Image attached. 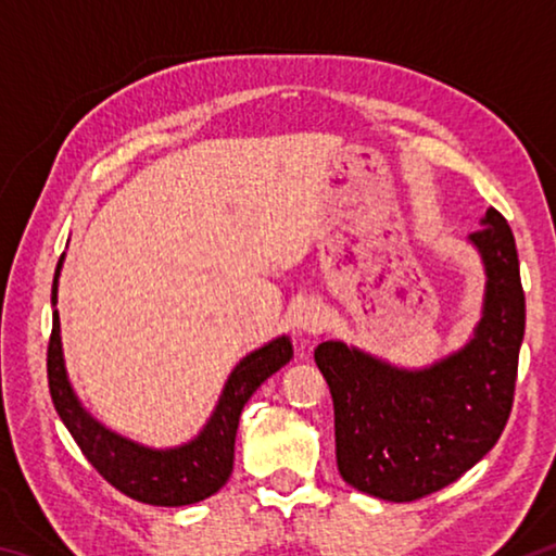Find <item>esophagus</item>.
Masks as SVG:
<instances>
[{
    "mask_svg": "<svg viewBox=\"0 0 556 556\" xmlns=\"http://www.w3.org/2000/svg\"><path fill=\"white\" fill-rule=\"evenodd\" d=\"M328 324V314L326 308L318 304V301H304V304L299 306L296 312V328L299 331H304L306 336H316L321 333Z\"/></svg>",
    "mask_w": 556,
    "mask_h": 556,
    "instance_id": "1",
    "label": "esophagus"
}]
</instances>
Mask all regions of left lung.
<instances>
[{
  "mask_svg": "<svg viewBox=\"0 0 556 556\" xmlns=\"http://www.w3.org/2000/svg\"><path fill=\"white\" fill-rule=\"evenodd\" d=\"M468 235L485 271L481 318L458 351L402 368L343 341L314 351L333 397L343 481L392 503L458 481L501 439L513 409L525 338L515 238L495 208Z\"/></svg>",
  "mask_w": 556,
  "mask_h": 556,
  "instance_id": "left-lung-1",
  "label": "left lung"
}]
</instances>
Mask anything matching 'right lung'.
Masks as SVG:
<instances>
[{
	"label": "right lung",
	"instance_id": "1",
	"mask_svg": "<svg viewBox=\"0 0 556 556\" xmlns=\"http://www.w3.org/2000/svg\"><path fill=\"white\" fill-rule=\"evenodd\" d=\"M65 252L59 260L51 287L53 331L49 341V390L53 407L75 444L96 466L98 473L119 493L147 505L181 507L201 503L228 483L235 458V434H238L240 412L269 375L291 361L294 348L289 336L271 338L235 365L228 382L203 429L191 441L168 448L144 446L102 425L83 407L75 394L68 370H65L59 304V279Z\"/></svg>",
	"mask_w": 556,
	"mask_h": 556
}]
</instances>
